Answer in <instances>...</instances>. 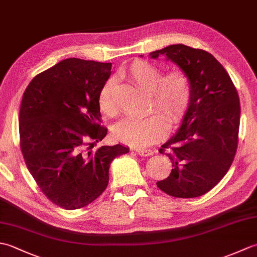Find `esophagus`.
<instances>
[{
	"mask_svg": "<svg viewBox=\"0 0 257 257\" xmlns=\"http://www.w3.org/2000/svg\"><path fill=\"white\" fill-rule=\"evenodd\" d=\"M136 152L141 157H149V156H152L154 155V151L152 150H149V149H136Z\"/></svg>",
	"mask_w": 257,
	"mask_h": 257,
	"instance_id": "esophagus-1",
	"label": "esophagus"
}]
</instances>
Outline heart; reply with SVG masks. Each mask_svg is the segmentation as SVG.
Returning <instances> with one entry per match:
<instances>
[{
    "instance_id": "1",
    "label": "heart",
    "mask_w": 257,
    "mask_h": 257,
    "mask_svg": "<svg viewBox=\"0 0 257 257\" xmlns=\"http://www.w3.org/2000/svg\"><path fill=\"white\" fill-rule=\"evenodd\" d=\"M123 75L139 88L149 92V109H157L168 122L176 123L187 109L191 87L189 77L181 69H172L161 75L156 65L136 61L124 70ZM117 84L109 79L99 94V106L102 112L110 117L118 113L116 98ZM167 125L159 113H151L144 118H125L112 129L116 140L133 147H147L160 140L166 135Z\"/></svg>"
}]
</instances>
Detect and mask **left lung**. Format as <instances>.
I'll return each mask as SVG.
<instances>
[{
	"instance_id": "8db88e82",
	"label": "left lung",
	"mask_w": 257,
	"mask_h": 257,
	"mask_svg": "<svg viewBox=\"0 0 257 257\" xmlns=\"http://www.w3.org/2000/svg\"><path fill=\"white\" fill-rule=\"evenodd\" d=\"M159 55L187 74L191 96L181 127L159 149L171 160L172 170L157 185L174 198H196L221 181L235 157L238 94L224 67L210 53L177 44L150 53L151 58Z\"/></svg>"
}]
</instances>
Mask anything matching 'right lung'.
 <instances>
[{"label": "right lung", "mask_w": 257, "mask_h": 257, "mask_svg": "<svg viewBox=\"0 0 257 257\" xmlns=\"http://www.w3.org/2000/svg\"><path fill=\"white\" fill-rule=\"evenodd\" d=\"M111 63L67 58L32 79L20 108V146L32 177L66 210L91 203L108 185L111 161L129 148L92 149L107 135L99 94Z\"/></svg>", "instance_id": "right-lung-1"}]
</instances>
